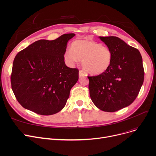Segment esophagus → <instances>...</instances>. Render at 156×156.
Wrapping results in <instances>:
<instances>
[{
	"label": "esophagus",
	"instance_id": "esophagus-1",
	"mask_svg": "<svg viewBox=\"0 0 156 156\" xmlns=\"http://www.w3.org/2000/svg\"><path fill=\"white\" fill-rule=\"evenodd\" d=\"M85 76V73L83 71H79V77L80 78V77H82V76Z\"/></svg>",
	"mask_w": 156,
	"mask_h": 156
}]
</instances>
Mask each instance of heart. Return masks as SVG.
Here are the masks:
<instances>
[{
    "label": "heart",
    "mask_w": 156,
    "mask_h": 156,
    "mask_svg": "<svg viewBox=\"0 0 156 156\" xmlns=\"http://www.w3.org/2000/svg\"><path fill=\"white\" fill-rule=\"evenodd\" d=\"M64 57L70 64L82 60L83 69L92 75L105 73L112 62V52L109 47L87 38L73 42L71 50L66 51Z\"/></svg>",
    "instance_id": "b5f03b06"
}]
</instances>
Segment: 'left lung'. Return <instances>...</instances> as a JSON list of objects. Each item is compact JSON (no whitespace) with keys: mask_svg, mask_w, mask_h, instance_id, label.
Segmentation results:
<instances>
[{"mask_svg":"<svg viewBox=\"0 0 156 156\" xmlns=\"http://www.w3.org/2000/svg\"><path fill=\"white\" fill-rule=\"evenodd\" d=\"M112 52V62L105 73L88 76L90 95L97 108L115 112L132 104L144 83L142 57L138 49L117 37H99Z\"/></svg>","mask_w":156,"mask_h":156,"instance_id":"obj_1","label":"left lung"}]
</instances>
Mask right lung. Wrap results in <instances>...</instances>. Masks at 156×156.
Wrapping results in <instances>:
<instances>
[{
  "mask_svg": "<svg viewBox=\"0 0 156 156\" xmlns=\"http://www.w3.org/2000/svg\"><path fill=\"white\" fill-rule=\"evenodd\" d=\"M75 35L68 34L54 40H39L16 55L11 87L24 108L45 116L64 108L78 80V69L67 67L64 57L68 42Z\"/></svg>",
  "mask_w": 156,
  "mask_h": 156,
  "instance_id": "obj_1",
  "label": "right lung"
}]
</instances>
